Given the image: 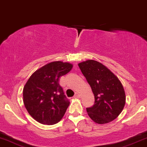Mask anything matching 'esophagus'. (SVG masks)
Listing matches in <instances>:
<instances>
[{"instance_id":"1","label":"esophagus","mask_w":147,"mask_h":147,"mask_svg":"<svg viewBox=\"0 0 147 147\" xmlns=\"http://www.w3.org/2000/svg\"><path fill=\"white\" fill-rule=\"evenodd\" d=\"M74 97H75V98H80L81 97V95H80V94H79V93H75V96H74Z\"/></svg>"}]
</instances>
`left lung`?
<instances>
[{
	"label": "left lung",
	"mask_w": 147,
	"mask_h": 147,
	"mask_svg": "<svg viewBox=\"0 0 147 147\" xmlns=\"http://www.w3.org/2000/svg\"><path fill=\"white\" fill-rule=\"evenodd\" d=\"M79 67L94 96V105L86 108L88 116L98 124L114 121L125 104V93L121 81L107 67L94 60L79 63Z\"/></svg>",
	"instance_id": "1"
}]
</instances>
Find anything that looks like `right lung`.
<instances>
[{
    "label": "right lung",
    "mask_w": 147,
    "mask_h": 147,
    "mask_svg": "<svg viewBox=\"0 0 147 147\" xmlns=\"http://www.w3.org/2000/svg\"><path fill=\"white\" fill-rule=\"evenodd\" d=\"M72 65L53 61L38 69L23 89V101L29 114L44 125L58 123L70 102L59 84V79L71 70Z\"/></svg>",
    "instance_id": "add662e5"
}]
</instances>
